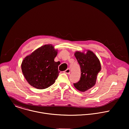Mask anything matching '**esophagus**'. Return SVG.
Returning a JSON list of instances; mask_svg holds the SVG:
<instances>
[{
	"label": "esophagus",
	"mask_w": 129,
	"mask_h": 129,
	"mask_svg": "<svg viewBox=\"0 0 129 129\" xmlns=\"http://www.w3.org/2000/svg\"><path fill=\"white\" fill-rule=\"evenodd\" d=\"M64 72L67 74H69L70 73V70L69 69H67L66 70H65L64 71Z\"/></svg>",
	"instance_id": "esophagus-1"
}]
</instances>
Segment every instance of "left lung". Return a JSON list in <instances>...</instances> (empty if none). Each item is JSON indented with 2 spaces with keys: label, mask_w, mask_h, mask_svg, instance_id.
Returning <instances> with one entry per match:
<instances>
[{
  "label": "left lung",
  "mask_w": 129,
  "mask_h": 129,
  "mask_svg": "<svg viewBox=\"0 0 129 129\" xmlns=\"http://www.w3.org/2000/svg\"><path fill=\"white\" fill-rule=\"evenodd\" d=\"M87 51L86 54L79 51L74 53L80 67L81 76L80 80L73 85L77 90L83 92L94 86L97 75L101 69L100 61L96 55L91 51Z\"/></svg>",
  "instance_id": "obj_1"
}]
</instances>
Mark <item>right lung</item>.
Listing matches in <instances>:
<instances>
[{
	"instance_id": "right-lung-1",
	"label": "right lung",
	"mask_w": 129,
	"mask_h": 129,
	"mask_svg": "<svg viewBox=\"0 0 129 129\" xmlns=\"http://www.w3.org/2000/svg\"><path fill=\"white\" fill-rule=\"evenodd\" d=\"M58 50L52 45H46L26 56L21 69L27 82L37 89H46L55 82L60 71L54 61Z\"/></svg>"
}]
</instances>
